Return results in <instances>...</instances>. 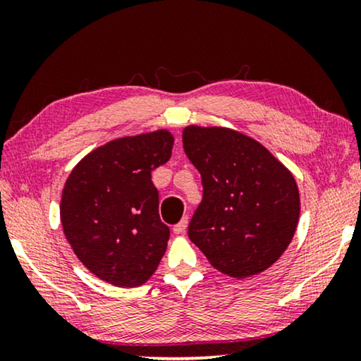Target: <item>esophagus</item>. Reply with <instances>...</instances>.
<instances>
[{"instance_id": "obj_1", "label": "esophagus", "mask_w": 361, "mask_h": 361, "mask_svg": "<svg viewBox=\"0 0 361 361\" xmlns=\"http://www.w3.org/2000/svg\"><path fill=\"white\" fill-rule=\"evenodd\" d=\"M187 224H189V220H187V216H184V219H182L179 224H177L176 226H174V233L176 235H182V233H185V230H187Z\"/></svg>"}]
</instances>
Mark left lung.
<instances>
[{"label":"left lung","mask_w":361,"mask_h":361,"mask_svg":"<svg viewBox=\"0 0 361 361\" xmlns=\"http://www.w3.org/2000/svg\"><path fill=\"white\" fill-rule=\"evenodd\" d=\"M182 142L202 177L189 238L231 278L263 273L288 248L299 220L294 177L258 141L228 128L187 126Z\"/></svg>","instance_id":"obj_1"}]
</instances>
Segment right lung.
Wrapping results in <instances>:
<instances>
[{"mask_svg":"<svg viewBox=\"0 0 361 361\" xmlns=\"http://www.w3.org/2000/svg\"><path fill=\"white\" fill-rule=\"evenodd\" d=\"M169 131L126 136L75 166L62 192L61 220L73 253L97 278L136 288L166 253L169 226L159 216L151 174L171 159Z\"/></svg>","mask_w":361,"mask_h":361,"instance_id":"obj_1","label":"right lung"}]
</instances>
